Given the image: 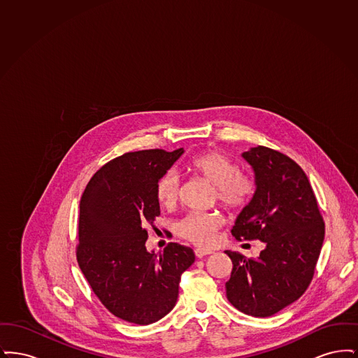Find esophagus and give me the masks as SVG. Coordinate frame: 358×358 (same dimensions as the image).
<instances>
[{
    "instance_id": "34e87169",
    "label": "esophagus",
    "mask_w": 358,
    "mask_h": 358,
    "mask_svg": "<svg viewBox=\"0 0 358 358\" xmlns=\"http://www.w3.org/2000/svg\"><path fill=\"white\" fill-rule=\"evenodd\" d=\"M194 254H196L197 257H204V256L210 255L212 251L204 250V248H197V250H194Z\"/></svg>"
}]
</instances>
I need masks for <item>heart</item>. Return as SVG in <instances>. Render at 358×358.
I'll return each instance as SVG.
<instances>
[{
    "label": "heart",
    "mask_w": 358,
    "mask_h": 358,
    "mask_svg": "<svg viewBox=\"0 0 358 358\" xmlns=\"http://www.w3.org/2000/svg\"><path fill=\"white\" fill-rule=\"evenodd\" d=\"M190 171L216 189V197L227 209H240L247 204L254 193L252 180L238 173V164L219 152H208L194 157ZM180 178L176 173L165 174L157 185V200L162 206H173L177 201ZM222 217L215 213H190L176 224V232L189 241L209 247L222 227Z\"/></svg>",
    "instance_id": "heart-1"
}]
</instances>
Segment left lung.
Instances as JSON below:
<instances>
[{
  "label": "left lung",
  "instance_id": "8db88e82",
  "mask_svg": "<svg viewBox=\"0 0 358 358\" xmlns=\"http://www.w3.org/2000/svg\"><path fill=\"white\" fill-rule=\"evenodd\" d=\"M241 157L254 171L255 192L232 235L257 238L264 250L256 259L224 251L234 264L227 298L244 314L271 317L310 285L324 244V220L305 171L287 155L257 146Z\"/></svg>",
  "mask_w": 358,
  "mask_h": 358
}]
</instances>
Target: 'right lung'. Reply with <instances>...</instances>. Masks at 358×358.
Returning a JSON list of instances; mask_svg holds the SVG:
<instances>
[{"label": "right lung", "mask_w": 358, "mask_h": 358, "mask_svg": "<svg viewBox=\"0 0 358 358\" xmlns=\"http://www.w3.org/2000/svg\"><path fill=\"white\" fill-rule=\"evenodd\" d=\"M185 150L126 153L94 174L80 200L78 263L92 291L115 317L150 324L169 314L190 247L148 251V225L159 215L157 185Z\"/></svg>", "instance_id": "obj_1"}]
</instances>
